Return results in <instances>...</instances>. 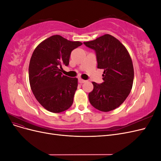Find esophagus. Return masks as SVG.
<instances>
[{
    "label": "esophagus",
    "instance_id": "esophagus-1",
    "mask_svg": "<svg viewBox=\"0 0 161 161\" xmlns=\"http://www.w3.org/2000/svg\"><path fill=\"white\" fill-rule=\"evenodd\" d=\"M79 82H80V83H84V82H86V80L82 79H79Z\"/></svg>",
    "mask_w": 161,
    "mask_h": 161
}]
</instances>
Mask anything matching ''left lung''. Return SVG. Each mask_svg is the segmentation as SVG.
Here are the masks:
<instances>
[{"instance_id":"1","label":"left lung","mask_w":161,"mask_h":161,"mask_svg":"<svg viewBox=\"0 0 161 161\" xmlns=\"http://www.w3.org/2000/svg\"><path fill=\"white\" fill-rule=\"evenodd\" d=\"M83 43L95 50L97 68L104 70L103 82H92L90 103L101 111L114 110L124 103L132 88L134 74L129 53L122 43L109 34Z\"/></svg>"}]
</instances>
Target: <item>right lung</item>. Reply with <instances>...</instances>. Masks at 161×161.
<instances>
[{"label": "right lung", "instance_id": "right-lung-1", "mask_svg": "<svg viewBox=\"0 0 161 161\" xmlns=\"http://www.w3.org/2000/svg\"><path fill=\"white\" fill-rule=\"evenodd\" d=\"M81 45L56 35L34 50L29 66L30 84L36 99L47 111L60 113L72 105L78 79L63 75L61 69L69 66L71 52Z\"/></svg>", "mask_w": 161, "mask_h": 161}]
</instances>
